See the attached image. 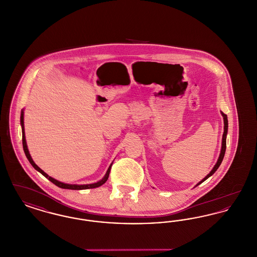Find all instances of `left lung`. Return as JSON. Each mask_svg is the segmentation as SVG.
I'll return each mask as SVG.
<instances>
[{
    "instance_id": "left-lung-1",
    "label": "left lung",
    "mask_w": 257,
    "mask_h": 257,
    "mask_svg": "<svg viewBox=\"0 0 257 257\" xmlns=\"http://www.w3.org/2000/svg\"><path fill=\"white\" fill-rule=\"evenodd\" d=\"M221 114L223 116V123H224V131H223V135H222V143H221V150H220V157L218 159L217 164L215 165V167L213 168V170L210 171V173L208 174L207 176H205L199 183L197 184L196 186H198L199 184L202 183L203 181H205L207 178H209L211 175H213L215 173V171H217L220 167V164H221V161L223 159V156H224V153H225V149H226V134H227V128H228V121H227V115L224 114L222 111H221Z\"/></svg>"
}]
</instances>
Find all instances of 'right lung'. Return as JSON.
I'll list each match as a JSON object with an SVG mask.
<instances>
[{
	"label": "right lung",
	"mask_w": 257,
	"mask_h": 257,
	"mask_svg": "<svg viewBox=\"0 0 257 257\" xmlns=\"http://www.w3.org/2000/svg\"><path fill=\"white\" fill-rule=\"evenodd\" d=\"M20 118H21L20 120H21V126H22V143H23V148H24L25 154H26L27 158L29 160V162L32 164V166H33L37 171H39L42 175H44L46 178H48L52 183L55 184L56 186H58V187H60V188H62V189H69V190H86V189L97 188V187L103 185V184L105 183V182L108 180V177H109V174H110V168H111V165H112V164L110 165V168L108 169L106 175L102 178V180L98 181L97 183L87 184V185H70V184L61 183L60 181H58V180H56V179L50 177L48 174H46L40 168L37 167V165L35 164V162L32 159L30 153H29V150H28V147H27V144H26V139H25L24 111H23V110L21 111V117H20Z\"/></svg>",
	"instance_id": "1"
}]
</instances>
